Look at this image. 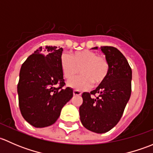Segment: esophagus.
<instances>
[{
    "instance_id": "1",
    "label": "esophagus",
    "mask_w": 153,
    "mask_h": 153,
    "mask_svg": "<svg viewBox=\"0 0 153 153\" xmlns=\"http://www.w3.org/2000/svg\"><path fill=\"white\" fill-rule=\"evenodd\" d=\"M73 95H81V92H80V91L78 90V89H75V90H73Z\"/></svg>"
}]
</instances>
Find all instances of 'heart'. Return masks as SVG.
<instances>
[{
	"label": "heart",
	"instance_id": "b5f03b06",
	"mask_svg": "<svg viewBox=\"0 0 153 153\" xmlns=\"http://www.w3.org/2000/svg\"><path fill=\"white\" fill-rule=\"evenodd\" d=\"M61 68L64 77L72 79L78 73L81 75L73 78L69 85L77 89H89L92 84L98 85L106 79L109 72V64L104 57L97 55L89 49L77 51L69 55L63 54L61 57Z\"/></svg>",
	"mask_w": 153,
	"mask_h": 153
}]
</instances>
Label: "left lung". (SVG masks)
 Instances as JSON below:
<instances>
[{"label": "left lung", "instance_id": "obj_1", "mask_svg": "<svg viewBox=\"0 0 153 153\" xmlns=\"http://www.w3.org/2000/svg\"><path fill=\"white\" fill-rule=\"evenodd\" d=\"M101 49L109 64V72L95 90L82 94L83 104L79 107L83 126L96 133L108 132L118 124L132 90V69L124 55L113 47H101ZM96 94V98L91 97Z\"/></svg>", "mask_w": 153, "mask_h": 153}]
</instances>
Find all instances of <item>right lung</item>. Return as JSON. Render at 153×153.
Instances as JSON below:
<instances>
[{
    "label": "right lung",
    "mask_w": 153,
    "mask_h": 153,
    "mask_svg": "<svg viewBox=\"0 0 153 153\" xmlns=\"http://www.w3.org/2000/svg\"><path fill=\"white\" fill-rule=\"evenodd\" d=\"M63 49L39 47L22 64L18 84L19 108L24 119L37 128L55 123L73 90L65 86L61 68Z\"/></svg>",
    "instance_id": "add662e5"
}]
</instances>
